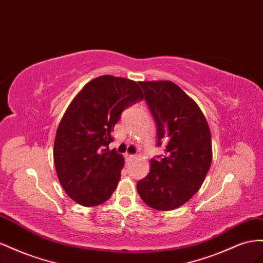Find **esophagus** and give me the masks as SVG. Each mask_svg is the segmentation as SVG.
I'll list each match as a JSON object with an SVG mask.
<instances>
[{
    "mask_svg": "<svg viewBox=\"0 0 263 263\" xmlns=\"http://www.w3.org/2000/svg\"><path fill=\"white\" fill-rule=\"evenodd\" d=\"M124 157H125V160H132V159H134V157H136V155H133V154H129V153H125L124 154Z\"/></svg>",
    "mask_w": 263,
    "mask_h": 263,
    "instance_id": "1",
    "label": "esophagus"
}]
</instances>
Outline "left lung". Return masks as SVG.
<instances>
[{"mask_svg":"<svg viewBox=\"0 0 263 263\" xmlns=\"http://www.w3.org/2000/svg\"><path fill=\"white\" fill-rule=\"evenodd\" d=\"M157 124L161 160L151 159V170L137 190L147 206L173 211L189 201L204 183L213 159L207 120L189 95L168 80L140 81Z\"/></svg>","mask_w":263,"mask_h":263,"instance_id":"obj_1","label":"left lung"}]
</instances>
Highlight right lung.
Instances as JSON below:
<instances>
[{"label":"right lung","instance_id":"right-lung-1","mask_svg":"<svg viewBox=\"0 0 263 263\" xmlns=\"http://www.w3.org/2000/svg\"><path fill=\"white\" fill-rule=\"evenodd\" d=\"M144 98L137 81L110 74L86 84L59 122L54 163L66 194L85 207L98 206L116 191L124 159L110 149L121 112Z\"/></svg>","mask_w":263,"mask_h":263}]
</instances>
